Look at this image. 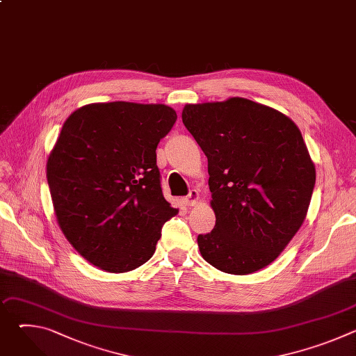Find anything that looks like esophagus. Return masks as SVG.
<instances>
[{
    "label": "esophagus",
    "mask_w": 356,
    "mask_h": 356,
    "mask_svg": "<svg viewBox=\"0 0 356 356\" xmlns=\"http://www.w3.org/2000/svg\"><path fill=\"white\" fill-rule=\"evenodd\" d=\"M198 201H200V191L198 190H191L190 194L186 198H183L184 206H187V207L197 206Z\"/></svg>",
    "instance_id": "34e87169"
}]
</instances>
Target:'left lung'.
I'll return each mask as SVG.
<instances>
[{"label": "left lung", "mask_w": 356, "mask_h": 356, "mask_svg": "<svg viewBox=\"0 0 356 356\" xmlns=\"http://www.w3.org/2000/svg\"><path fill=\"white\" fill-rule=\"evenodd\" d=\"M181 118L209 161L216 227L197 236L201 257L231 275L266 268L306 220L316 184L300 129L242 97L186 104Z\"/></svg>", "instance_id": "left-lung-1"}]
</instances>
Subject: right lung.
I'll list each match as a JSON object with an SVG mask.
<instances>
[{
  "label": "right lung",
  "instance_id": "add662e5",
  "mask_svg": "<svg viewBox=\"0 0 356 356\" xmlns=\"http://www.w3.org/2000/svg\"><path fill=\"white\" fill-rule=\"evenodd\" d=\"M165 104L94 103L65 121L46 163L58 224L91 265L134 270L179 210L165 200L156 147L176 122Z\"/></svg>",
  "mask_w": 356,
  "mask_h": 356
}]
</instances>
